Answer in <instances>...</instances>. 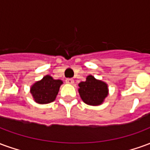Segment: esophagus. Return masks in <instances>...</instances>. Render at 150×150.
Here are the masks:
<instances>
[{
    "mask_svg": "<svg viewBox=\"0 0 150 150\" xmlns=\"http://www.w3.org/2000/svg\"><path fill=\"white\" fill-rule=\"evenodd\" d=\"M66 83H67V84H74V79H66Z\"/></svg>",
    "mask_w": 150,
    "mask_h": 150,
    "instance_id": "obj_1",
    "label": "esophagus"
}]
</instances>
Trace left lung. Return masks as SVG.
Instances as JSON below:
<instances>
[{"instance_id":"left-lung-1","label":"left lung","mask_w":150,"mask_h":150,"mask_svg":"<svg viewBox=\"0 0 150 150\" xmlns=\"http://www.w3.org/2000/svg\"><path fill=\"white\" fill-rule=\"evenodd\" d=\"M79 94L85 104L98 106L104 103L108 95V86L105 82L89 75L86 81L79 83Z\"/></svg>"}]
</instances>
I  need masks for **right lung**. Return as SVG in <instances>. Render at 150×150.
<instances>
[{
  "label": "right lung",
  "mask_w": 150,
  "mask_h": 150,
  "mask_svg": "<svg viewBox=\"0 0 150 150\" xmlns=\"http://www.w3.org/2000/svg\"><path fill=\"white\" fill-rule=\"evenodd\" d=\"M62 83L61 79H54L52 76L46 75L31 86L30 93L38 104H49L55 100Z\"/></svg>",
  "instance_id": "1"
}]
</instances>
